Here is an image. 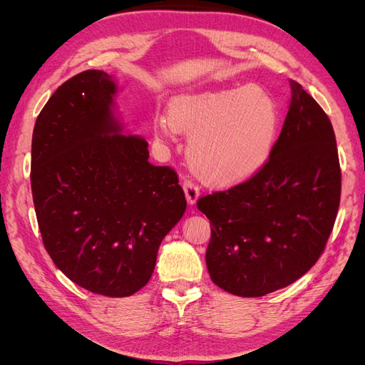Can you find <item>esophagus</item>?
Here are the masks:
<instances>
[{
	"instance_id": "obj_1",
	"label": "esophagus",
	"mask_w": 365,
	"mask_h": 365,
	"mask_svg": "<svg viewBox=\"0 0 365 365\" xmlns=\"http://www.w3.org/2000/svg\"><path fill=\"white\" fill-rule=\"evenodd\" d=\"M182 189L185 193V200L190 205H195L197 197H200V189H197L196 184L192 182L190 180H184L182 181Z\"/></svg>"
}]
</instances>
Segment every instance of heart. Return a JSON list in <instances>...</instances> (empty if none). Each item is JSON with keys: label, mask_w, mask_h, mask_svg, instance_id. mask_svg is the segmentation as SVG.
Returning <instances> with one entry per match:
<instances>
[{"label": "heart", "mask_w": 365, "mask_h": 365, "mask_svg": "<svg viewBox=\"0 0 365 365\" xmlns=\"http://www.w3.org/2000/svg\"><path fill=\"white\" fill-rule=\"evenodd\" d=\"M277 125L274 98L250 85L176 97L158 130L164 137L190 135L187 157L195 173L205 182L231 185L267 163Z\"/></svg>", "instance_id": "1"}]
</instances>
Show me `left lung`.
Masks as SVG:
<instances>
[{"mask_svg": "<svg viewBox=\"0 0 365 365\" xmlns=\"http://www.w3.org/2000/svg\"><path fill=\"white\" fill-rule=\"evenodd\" d=\"M341 196L329 117L300 83L268 161L250 180L197 200L210 219L205 262L213 283L239 297L286 288L322 256Z\"/></svg>", "mask_w": 365, "mask_h": 365, "instance_id": "8db88e82", "label": "left lung"}]
</instances>
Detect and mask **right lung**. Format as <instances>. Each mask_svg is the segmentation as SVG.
<instances>
[{
	"label": "right lung",
	"instance_id": "1",
	"mask_svg": "<svg viewBox=\"0 0 365 365\" xmlns=\"http://www.w3.org/2000/svg\"><path fill=\"white\" fill-rule=\"evenodd\" d=\"M115 93L101 70L54 91L33 129L30 180L54 264L94 294L129 297L152 277L187 201L176 172L148 161V141L121 134Z\"/></svg>",
	"mask_w": 365,
	"mask_h": 365
}]
</instances>
